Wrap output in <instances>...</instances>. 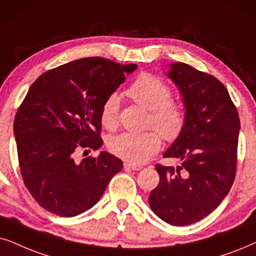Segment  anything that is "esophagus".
I'll use <instances>...</instances> for the list:
<instances>
[{"label":"esophagus","mask_w":256,"mask_h":256,"mask_svg":"<svg viewBox=\"0 0 256 256\" xmlns=\"http://www.w3.org/2000/svg\"><path fill=\"white\" fill-rule=\"evenodd\" d=\"M124 168L125 170H132V171H139L142 168L140 165H134V164L131 162H124Z\"/></svg>","instance_id":"34e87169"}]
</instances>
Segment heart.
Instances as JSON below:
<instances>
[{"label": "heart", "mask_w": 256, "mask_h": 256, "mask_svg": "<svg viewBox=\"0 0 256 256\" xmlns=\"http://www.w3.org/2000/svg\"><path fill=\"white\" fill-rule=\"evenodd\" d=\"M136 103L152 111L151 124L166 140H176L185 128L186 114L184 108L172 100V90L162 78L151 74H142L126 91ZM100 122L104 128L114 130L119 122V97L110 94L100 108ZM114 156L128 162L140 165L154 156L162 146L160 136L154 131L142 134L114 136L108 142Z\"/></svg>", "instance_id": "heart-1"}]
</instances>
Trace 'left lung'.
I'll return each instance as SVG.
<instances>
[{"label": "left lung", "mask_w": 256, "mask_h": 256, "mask_svg": "<svg viewBox=\"0 0 256 256\" xmlns=\"http://www.w3.org/2000/svg\"><path fill=\"white\" fill-rule=\"evenodd\" d=\"M182 97L186 122L164 153L182 165H156L158 186L148 204L173 226L200 221L220 205L233 185L240 119L224 85L188 64L171 63L168 74Z\"/></svg>", "instance_id": "obj_1"}]
</instances>
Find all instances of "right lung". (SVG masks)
Instances as JSON below:
<instances>
[{
	"label": "right lung",
	"instance_id": "obj_1",
	"mask_svg": "<svg viewBox=\"0 0 256 256\" xmlns=\"http://www.w3.org/2000/svg\"><path fill=\"white\" fill-rule=\"evenodd\" d=\"M137 68L88 57L46 71L30 86L14 136L23 182L44 210L66 218L90 210L122 168L106 151L80 162L74 156L103 145L102 105Z\"/></svg>",
	"mask_w": 256,
	"mask_h": 256
}]
</instances>
